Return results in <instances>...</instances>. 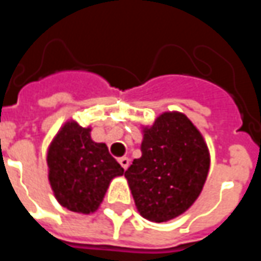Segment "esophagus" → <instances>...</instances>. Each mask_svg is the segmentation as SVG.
<instances>
[{"mask_svg":"<svg viewBox=\"0 0 261 261\" xmlns=\"http://www.w3.org/2000/svg\"><path fill=\"white\" fill-rule=\"evenodd\" d=\"M119 164L121 165V168H123V169H127V168H128V165H130V159L128 158H125V156H123V158H120L119 159Z\"/></svg>","mask_w":261,"mask_h":261,"instance_id":"esophagus-1","label":"esophagus"}]
</instances>
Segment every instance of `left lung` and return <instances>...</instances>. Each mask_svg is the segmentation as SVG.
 <instances>
[{"mask_svg": "<svg viewBox=\"0 0 261 261\" xmlns=\"http://www.w3.org/2000/svg\"><path fill=\"white\" fill-rule=\"evenodd\" d=\"M141 152L124 173L138 213L152 222L186 213L210 170V151L201 133L186 114L165 112L142 128Z\"/></svg>", "mask_w": 261, "mask_h": 261, "instance_id": "left-lung-1", "label": "left lung"}]
</instances>
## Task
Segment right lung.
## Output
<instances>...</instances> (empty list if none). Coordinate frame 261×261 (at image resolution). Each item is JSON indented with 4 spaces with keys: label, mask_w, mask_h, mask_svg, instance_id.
Here are the masks:
<instances>
[{
    "label": "right lung",
    "mask_w": 261,
    "mask_h": 261,
    "mask_svg": "<svg viewBox=\"0 0 261 261\" xmlns=\"http://www.w3.org/2000/svg\"><path fill=\"white\" fill-rule=\"evenodd\" d=\"M48 181L57 201L80 214L95 213L110 181L124 169L109 153L106 144L91 138V127L67 121L47 149Z\"/></svg>",
    "instance_id": "obj_1"
}]
</instances>
